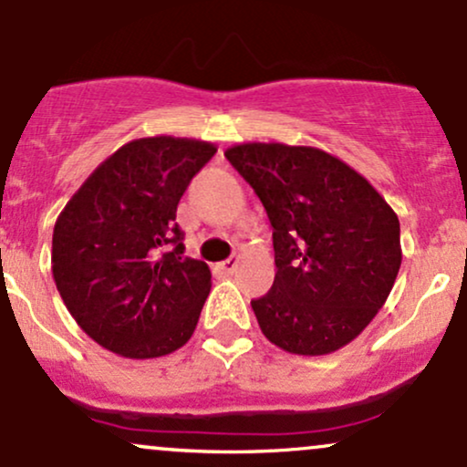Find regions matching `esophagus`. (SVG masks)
Listing matches in <instances>:
<instances>
[{
	"mask_svg": "<svg viewBox=\"0 0 467 467\" xmlns=\"http://www.w3.org/2000/svg\"><path fill=\"white\" fill-rule=\"evenodd\" d=\"M237 264H239V259H237V256H230V259L222 261V264H219V267H222V270L226 272V275H233V272L237 270Z\"/></svg>",
	"mask_w": 467,
	"mask_h": 467,
	"instance_id": "esophagus-1",
	"label": "esophagus"
}]
</instances>
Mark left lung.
<instances>
[{"instance_id": "left-lung-1", "label": "left lung", "mask_w": 467, "mask_h": 467, "mask_svg": "<svg viewBox=\"0 0 467 467\" xmlns=\"http://www.w3.org/2000/svg\"><path fill=\"white\" fill-rule=\"evenodd\" d=\"M223 155L259 195L275 230V283L252 301L264 336L298 356L349 345L398 278L393 208L349 164L320 149L248 142Z\"/></svg>"}]
</instances>
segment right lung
I'll return each mask as SVG.
<instances>
[{
  "label": "right lung",
  "instance_id": "add662e5",
  "mask_svg": "<svg viewBox=\"0 0 467 467\" xmlns=\"http://www.w3.org/2000/svg\"><path fill=\"white\" fill-rule=\"evenodd\" d=\"M217 149L155 136L122 144L66 203L52 276L80 329L118 356L160 358L189 342L211 270L184 256L175 223L191 180Z\"/></svg>",
  "mask_w": 467,
  "mask_h": 467
}]
</instances>
